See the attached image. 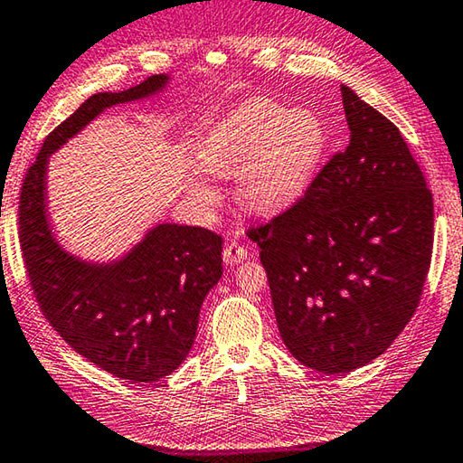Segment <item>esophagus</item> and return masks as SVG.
<instances>
[{
    "mask_svg": "<svg viewBox=\"0 0 463 463\" xmlns=\"http://www.w3.org/2000/svg\"><path fill=\"white\" fill-rule=\"evenodd\" d=\"M248 259V250L238 241H230V244H225V250H223V260L227 265H240V262H244Z\"/></svg>",
    "mask_w": 463,
    "mask_h": 463,
    "instance_id": "34e87169",
    "label": "esophagus"
}]
</instances>
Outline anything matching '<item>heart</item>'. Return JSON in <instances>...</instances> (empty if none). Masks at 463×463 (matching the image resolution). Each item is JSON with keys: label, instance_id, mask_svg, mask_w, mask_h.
Segmentation results:
<instances>
[{"label": "heart", "instance_id": "b5f03b06", "mask_svg": "<svg viewBox=\"0 0 463 463\" xmlns=\"http://www.w3.org/2000/svg\"><path fill=\"white\" fill-rule=\"evenodd\" d=\"M325 148L326 128L318 113L256 97L211 128L198 145L196 161L209 175L238 174L236 196L244 209L277 213L304 196ZM188 194L201 209L219 201V190L198 174L190 175Z\"/></svg>", "mask_w": 463, "mask_h": 463}]
</instances>
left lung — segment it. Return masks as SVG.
Wrapping results in <instances>:
<instances>
[{
    "instance_id": "8db88e82",
    "label": "left lung",
    "mask_w": 463,
    "mask_h": 463,
    "mask_svg": "<svg viewBox=\"0 0 463 463\" xmlns=\"http://www.w3.org/2000/svg\"><path fill=\"white\" fill-rule=\"evenodd\" d=\"M350 145L294 207L248 230L281 339L304 366L352 373L418 308L432 254V194L393 122L341 84Z\"/></svg>"
}]
</instances>
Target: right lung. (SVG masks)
<instances>
[{
  "label": "right lung",
  "mask_w": 463,
  "mask_h": 463,
  "mask_svg": "<svg viewBox=\"0 0 463 463\" xmlns=\"http://www.w3.org/2000/svg\"><path fill=\"white\" fill-rule=\"evenodd\" d=\"M167 84V74H155L89 97L43 142L20 192V248L43 315L74 352L128 383H155L186 360L201 306L223 275V240L204 227L159 223L116 260H84L52 232L47 163L99 113L159 95Z\"/></svg>",
  "instance_id": "1"
}]
</instances>
